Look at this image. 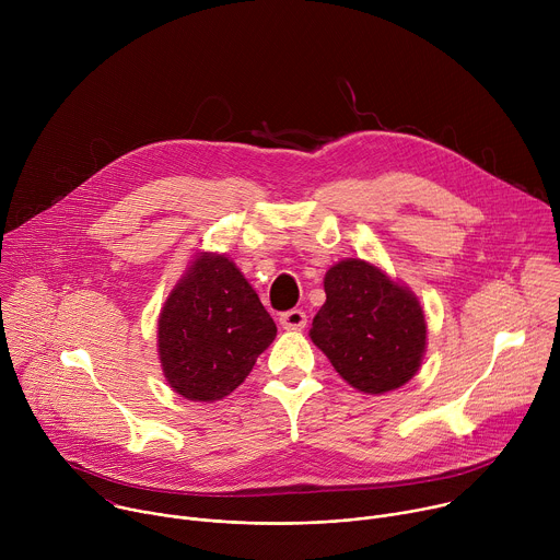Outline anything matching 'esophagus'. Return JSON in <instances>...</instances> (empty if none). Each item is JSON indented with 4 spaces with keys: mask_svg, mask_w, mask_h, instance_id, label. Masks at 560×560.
<instances>
[{
    "mask_svg": "<svg viewBox=\"0 0 560 560\" xmlns=\"http://www.w3.org/2000/svg\"><path fill=\"white\" fill-rule=\"evenodd\" d=\"M279 324H281L283 330H294V332H299V330L305 328L307 316H305L303 310H288V312H283V314L279 316Z\"/></svg>",
    "mask_w": 560,
    "mask_h": 560,
    "instance_id": "1",
    "label": "esophagus"
}]
</instances>
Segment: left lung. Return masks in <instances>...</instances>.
<instances>
[{"instance_id": "obj_1", "label": "left lung", "mask_w": 560, "mask_h": 560, "mask_svg": "<svg viewBox=\"0 0 560 560\" xmlns=\"http://www.w3.org/2000/svg\"><path fill=\"white\" fill-rule=\"evenodd\" d=\"M324 290L326 303L314 316L310 339L341 378L374 396L406 385L428 348L417 294L365 259L335 264Z\"/></svg>"}]
</instances>
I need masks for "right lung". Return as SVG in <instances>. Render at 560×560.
<instances>
[{
	"label": "right lung",
	"mask_w": 560,
	"mask_h": 560,
	"mask_svg": "<svg viewBox=\"0 0 560 560\" xmlns=\"http://www.w3.org/2000/svg\"><path fill=\"white\" fill-rule=\"evenodd\" d=\"M277 326L248 279L223 253H197L156 324L168 385L188 401L214 404L246 381Z\"/></svg>",
	"instance_id": "1"
}]
</instances>
